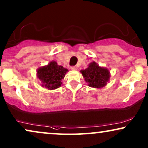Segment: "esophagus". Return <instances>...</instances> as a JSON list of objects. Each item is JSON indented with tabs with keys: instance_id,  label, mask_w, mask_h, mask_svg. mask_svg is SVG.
I'll list each match as a JSON object with an SVG mask.
<instances>
[{
	"instance_id": "1",
	"label": "esophagus",
	"mask_w": 148,
	"mask_h": 148,
	"mask_svg": "<svg viewBox=\"0 0 148 148\" xmlns=\"http://www.w3.org/2000/svg\"><path fill=\"white\" fill-rule=\"evenodd\" d=\"M70 68H71V70H77V67H76V66H72Z\"/></svg>"
}]
</instances>
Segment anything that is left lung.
Masks as SVG:
<instances>
[{
	"instance_id": "obj_1",
	"label": "left lung",
	"mask_w": 148,
	"mask_h": 148,
	"mask_svg": "<svg viewBox=\"0 0 148 148\" xmlns=\"http://www.w3.org/2000/svg\"><path fill=\"white\" fill-rule=\"evenodd\" d=\"M88 86L93 88H102L110 80V74L107 68L99 66L96 62H91L85 70L80 71Z\"/></svg>"
}]
</instances>
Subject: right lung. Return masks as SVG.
<instances>
[{"instance_id":"add662e5","label":"right lung","mask_w":148,"mask_h":148,"mask_svg":"<svg viewBox=\"0 0 148 148\" xmlns=\"http://www.w3.org/2000/svg\"><path fill=\"white\" fill-rule=\"evenodd\" d=\"M68 70L59 66L52 61L47 66L40 67L37 70V77L41 81V86L49 90H53L61 86L62 80Z\"/></svg>"}]
</instances>
